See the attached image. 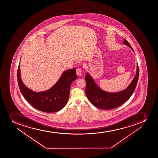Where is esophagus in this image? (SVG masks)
I'll return each instance as SVG.
<instances>
[{"mask_svg": "<svg viewBox=\"0 0 158 158\" xmlns=\"http://www.w3.org/2000/svg\"><path fill=\"white\" fill-rule=\"evenodd\" d=\"M76 73L77 75H78V76H81V75H82L81 69H80V68L77 69Z\"/></svg>", "mask_w": 158, "mask_h": 158, "instance_id": "obj_1", "label": "esophagus"}]
</instances>
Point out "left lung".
<instances>
[{"instance_id":"obj_1","label":"left lung","mask_w":158,"mask_h":158,"mask_svg":"<svg viewBox=\"0 0 158 158\" xmlns=\"http://www.w3.org/2000/svg\"><path fill=\"white\" fill-rule=\"evenodd\" d=\"M123 43L133 51L130 44L126 40L124 39ZM139 76V70L137 64L136 75L127 88L119 92L109 93L103 91L99 88L92 77L87 73L85 76L86 81L85 94L89 102L96 107L103 110L115 109L123 104L130 98L136 88Z\"/></svg>"}]
</instances>
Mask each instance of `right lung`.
I'll list each match as a JSON object with an SVG mask.
<instances>
[{
	"instance_id": "1",
	"label": "right lung",
	"mask_w": 158,
	"mask_h": 158,
	"mask_svg": "<svg viewBox=\"0 0 158 158\" xmlns=\"http://www.w3.org/2000/svg\"><path fill=\"white\" fill-rule=\"evenodd\" d=\"M76 69L63 72L57 82L47 91L36 93L25 86L20 78V66L17 69V81L20 92L32 106L44 112H56L66 105L70 92V85L77 79Z\"/></svg>"
}]
</instances>
